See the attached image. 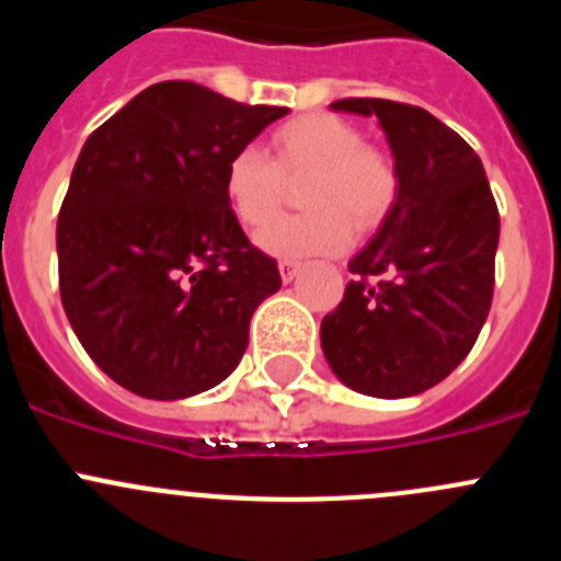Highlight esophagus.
<instances>
[{"instance_id": "1", "label": "esophagus", "mask_w": 561, "mask_h": 561, "mask_svg": "<svg viewBox=\"0 0 561 561\" xmlns=\"http://www.w3.org/2000/svg\"><path fill=\"white\" fill-rule=\"evenodd\" d=\"M297 272H300V264H297V261H280V280H284V284H291L297 277Z\"/></svg>"}]
</instances>
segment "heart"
Returning a JSON list of instances; mask_svg holds the SVG:
<instances>
[{"label": "heart", "mask_w": 561, "mask_h": 561, "mask_svg": "<svg viewBox=\"0 0 561 561\" xmlns=\"http://www.w3.org/2000/svg\"><path fill=\"white\" fill-rule=\"evenodd\" d=\"M308 173L301 202L309 210L266 226L255 244L277 259L339 253L356 230L381 225L398 197V172L381 150L362 144L351 122L306 113L272 133V161L255 147L225 163V197L247 228H261L283 202V178Z\"/></svg>", "instance_id": "obj_1"}]
</instances>
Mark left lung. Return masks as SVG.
<instances>
[{"label": "left lung", "mask_w": 561, "mask_h": 561, "mask_svg": "<svg viewBox=\"0 0 561 561\" xmlns=\"http://www.w3.org/2000/svg\"><path fill=\"white\" fill-rule=\"evenodd\" d=\"M331 107L378 119L398 197L347 264L356 280L322 320V353L344 387L369 398H411L448 378L484 328L497 205L481 158L423 107L392 100H339Z\"/></svg>", "instance_id": "obj_1"}]
</instances>
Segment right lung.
<instances>
[{"label": "right lung", "instance_id": "obj_1", "mask_svg": "<svg viewBox=\"0 0 561 561\" xmlns=\"http://www.w3.org/2000/svg\"><path fill=\"white\" fill-rule=\"evenodd\" d=\"M286 113L167 80L82 144L58 217L60 300L127 392L183 400L239 367L280 272L230 210L225 163Z\"/></svg>", "mask_w": 561, "mask_h": 561}]
</instances>
